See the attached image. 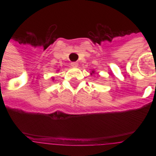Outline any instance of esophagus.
<instances>
[{"label":"esophagus","instance_id":"1","mask_svg":"<svg viewBox=\"0 0 156 156\" xmlns=\"http://www.w3.org/2000/svg\"><path fill=\"white\" fill-rule=\"evenodd\" d=\"M71 66L73 67V68H77L78 66V62H72V63H71Z\"/></svg>","mask_w":156,"mask_h":156}]
</instances>
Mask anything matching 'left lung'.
I'll use <instances>...</instances> for the list:
<instances>
[{
	"label": "left lung",
	"mask_w": 156,
	"mask_h": 156,
	"mask_svg": "<svg viewBox=\"0 0 156 156\" xmlns=\"http://www.w3.org/2000/svg\"><path fill=\"white\" fill-rule=\"evenodd\" d=\"M93 73H95V70H92V71H91V73H90V74L92 75Z\"/></svg>",
	"instance_id": "1"
}]
</instances>
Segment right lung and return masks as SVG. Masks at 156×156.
Segmentation results:
<instances>
[{
  "mask_svg": "<svg viewBox=\"0 0 156 156\" xmlns=\"http://www.w3.org/2000/svg\"><path fill=\"white\" fill-rule=\"evenodd\" d=\"M52 80H54V78H53V77H52Z\"/></svg>",
  "mask_w": 156,
  "mask_h": 156,
  "instance_id": "right-lung-1",
  "label": "right lung"
}]
</instances>
